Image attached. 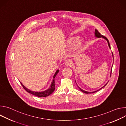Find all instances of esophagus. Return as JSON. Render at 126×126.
<instances>
[{"label":"esophagus","mask_w":126,"mask_h":126,"mask_svg":"<svg viewBox=\"0 0 126 126\" xmlns=\"http://www.w3.org/2000/svg\"><path fill=\"white\" fill-rule=\"evenodd\" d=\"M72 64V61L71 60H67L65 63V65L67 67L71 66Z\"/></svg>","instance_id":"esophagus-1"}]
</instances>
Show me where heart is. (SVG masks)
<instances>
[{"label": "heart", "instance_id": "1", "mask_svg": "<svg viewBox=\"0 0 126 126\" xmlns=\"http://www.w3.org/2000/svg\"><path fill=\"white\" fill-rule=\"evenodd\" d=\"M74 41V38H70V39H68V42L69 43H72ZM81 45H82V41H81V40L79 39V40H78L76 42L75 47V48H76L77 49H79V48H80L81 47Z\"/></svg>", "mask_w": 126, "mask_h": 126}]
</instances>
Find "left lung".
Masks as SVG:
<instances>
[{"label": "left lung", "mask_w": 126, "mask_h": 126, "mask_svg": "<svg viewBox=\"0 0 126 126\" xmlns=\"http://www.w3.org/2000/svg\"><path fill=\"white\" fill-rule=\"evenodd\" d=\"M95 37H98V38H104V39H105V40H106L107 41V42H108V46H109V47L111 49V47H110V43H109V40H108V39L106 37H105V36H104L103 35H101L100 33H99V32L97 30V29H95ZM112 56H113V53H112ZM111 73H112V69H111ZM111 76V75H110ZM76 82V81H75ZM107 83L105 85V86H104L102 88H100V89H99L98 90H97V91H94V92H87V91H84V90H82V89H81L80 87H79L78 86V87H79V89L80 90L82 91V92H83V93H86V94H90V93H95V92H97V91H99V90H101V89H102L103 87H104L107 84Z\"/></svg>", "instance_id": "8db88e82"}]
</instances>
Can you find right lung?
<instances>
[{"label": "right lung", "instance_id": "1", "mask_svg": "<svg viewBox=\"0 0 126 126\" xmlns=\"http://www.w3.org/2000/svg\"><path fill=\"white\" fill-rule=\"evenodd\" d=\"M59 72V70H57L56 71L54 75V76H53V81H52V82L51 84V85H50V87L47 90H45L44 91H42V92H34V91H31V90H29L28 89H27V88H26L22 84L21 82H20V83H21V84L22 85V86H23V88L28 93H29L32 94L34 96H36L38 97H45L49 96L50 94H51L54 92V91L55 90V79H54V78H55L56 76L57 75V73Z\"/></svg>", "mask_w": 126, "mask_h": 126}]
</instances>
